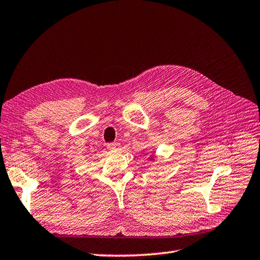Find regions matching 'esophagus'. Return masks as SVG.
I'll use <instances>...</instances> for the list:
<instances>
[{"instance_id":"1","label":"esophagus","mask_w":260,"mask_h":260,"mask_svg":"<svg viewBox=\"0 0 260 260\" xmlns=\"http://www.w3.org/2000/svg\"><path fill=\"white\" fill-rule=\"evenodd\" d=\"M107 149L109 151H116L119 149V143H109L107 144Z\"/></svg>"}]
</instances>
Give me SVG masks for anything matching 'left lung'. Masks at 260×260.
Here are the masks:
<instances>
[{
    "label": "left lung",
    "mask_w": 260,
    "mask_h": 260,
    "mask_svg": "<svg viewBox=\"0 0 260 260\" xmlns=\"http://www.w3.org/2000/svg\"><path fill=\"white\" fill-rule=\"evenodd\" d=\"M154 159H155V155H152V156H150V157H149V160H150V161H153Z\"/></svg>",
    "instance_id": "left-lung-1"
}]
</instances>
